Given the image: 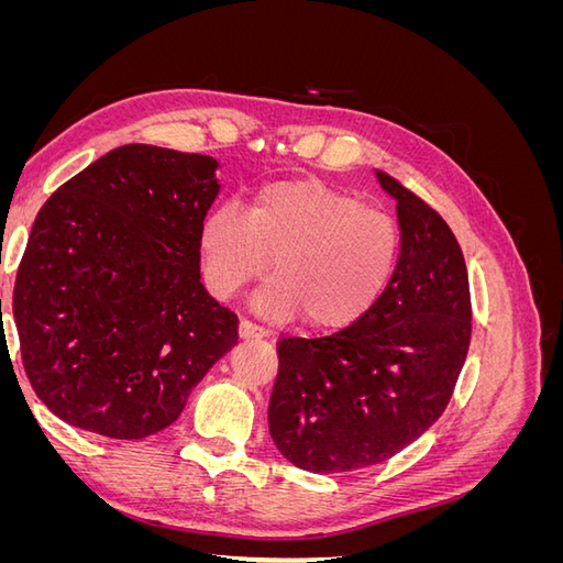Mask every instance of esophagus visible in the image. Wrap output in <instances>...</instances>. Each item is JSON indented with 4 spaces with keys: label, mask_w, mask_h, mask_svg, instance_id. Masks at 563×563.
I'll use <instances>...</instances> for the list:
<instances>
[{
    "label": "esophagus",
    "mask_w": 563,
    "mask_h": 563,
    "mask_svg": "<svg viewBox=\"0 0 563 563\" xmlns=\"http://www.w3.org/2000/svg\"><path fill=\"white\" fill-rule=\"evenodd\" d=\"M265 335H267V331H265V329L255 327V323H251V321H246V319H242V321H240V338H242V340L265 338Z\"/></svg>",
    "instance_id": "obj_1"
}]
</instances>
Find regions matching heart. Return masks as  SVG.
Here are the masks:
<instances>
[{
	"mask_svg": "<svg viewBox=\"0 0 563 563\" xmlns=\"http://www.w3.org/2000/svg\"><path fill=\"white\" fill-rule=\"evenodd\" d=\"M199 258L216 298H232L272 258L277 275L258 288L255 310L340 329L385 294L399 261V230L387 213L321 180L275 183L253 197L246 218L232 203L203 218Z\"/></svg>",
	"mask_w": 563,
	"mask_h": 563,
	"instance_id": "1",
	"label": "heart"
}]
</instances>
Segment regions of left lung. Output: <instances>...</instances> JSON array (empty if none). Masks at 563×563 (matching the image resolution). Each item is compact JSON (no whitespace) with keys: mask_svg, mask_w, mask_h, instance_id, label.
<instances>
[{"mask_svg":"<svg viewBox=\"0 0 563 563\" xmlns=\"http://www.w3.org/2000/svg\"><path fill=\"white\" fill-rule=\"evenodd\" d=\"M397 201L399 261L385 294L347 329L284 338L269 434L308 472L385 463L439 420L467 360L470 279L455 234L434 209L376 172Z\"/></svg>","mask_w":563,"mask_h":563,"instance_id":"1","label":"left lung"}]
</instances>
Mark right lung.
<instances>
[{
  "instance_id": "1",
  "label": "right lung",
  "mask_w": 563,
  "mask_h": 563,
  "mask_svg": "<svg viewBox=\"0 0 563 563\" xmlns=\"http://www.w3.org/2000/svg\"><path fill=\"white\" fill-rule=\"evenodd\" d=\"M218 168L209 155L131 143L37 213L13 317L27 378L60 420L110 439L155 434L236 345V314L199 282Z\"/></svg>"
}]
</instances>
